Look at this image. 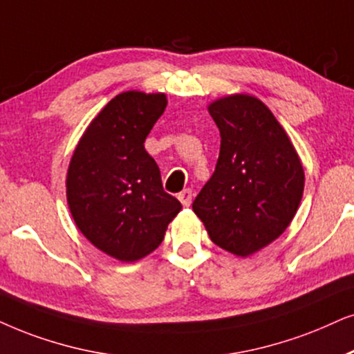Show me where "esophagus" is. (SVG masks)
Masks as SVG:
<instances>
[{
	"mask_svg": "<svg viewBox=\"0 0 354 354\" xmlns=\"http://www.w3.org/2000/svg\"><path fill=\"white\" fill-rule=\"evenodd\" d=\"M178 199L181 201V204L185 205V207H187V205H191V203H192V191L191 189L181 191L180 194H178Z\"/></svg>",
	"mask_w": 354,
	"mask_h": 354,
	"instance_id": "34e87169",
	"label": "esophagus"
}]
</instances>
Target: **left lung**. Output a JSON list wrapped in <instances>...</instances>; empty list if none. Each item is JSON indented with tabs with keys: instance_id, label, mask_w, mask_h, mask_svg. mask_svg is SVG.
I'll return each instance as SVG.
<instances>
[{
	"instance_id": "1",
	"label": "left lung",
	"mask_w": 354,
	"mask_h": 354,
	"mask_svg": "<svg viewBox=\"0 0 354 354\" xmlns=\"http://www.w3.org/2000/svg\"><path fill=\"white\" fill-rule=\"evenodd\" d=\"M209 113L221 132V151L192 210L214 243L248 257L276 240L296 216L304 168L288 133L257 97H222Z\"/></svg>"
}]
</instances>
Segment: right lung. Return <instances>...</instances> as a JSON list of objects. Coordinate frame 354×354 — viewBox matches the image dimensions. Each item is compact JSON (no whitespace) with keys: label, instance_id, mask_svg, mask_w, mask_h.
<instances>
[{"label":"right lung","instance_id":"obj_1","mask_svg":"<svg viewBox=\"0 0 354 354\" xmlns=\"http://www.w3.org/2000/svg\"><path fill=\"white\" fill-rule=\"evenodd\" d=\"M167 96L120 93L93 119L71 156L66 199L82 234L120 261H137L162 243L181 203L163 191L145 138Z\"/></svg>","mask_w":354,"mask_h":354}]
</instances>
